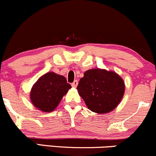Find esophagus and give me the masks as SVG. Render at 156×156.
I'll return each instance as SVG.
<instances>
[{"label":"esophagus","instance_id":"esophagus-1","mask_svg":"<svg viewBox=\"0 0 156 156\" xmlns=\"http://www.w3.org/2000/svg\"><path fill=\"white\" fill-rule=\"evenodd\" d=\"M78 81H77V80H75V81H74L73 83H72V86L73 87H76L77 86H78Z\"/></svg>","mask_w":156,"mask_h":156}]
</instances>
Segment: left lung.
Masks as SVG:
<instances>
[{"mask_svg":"<svg viewBox=\"0 0 156 156\" xmlns=\"http://www.w3.org/2000/svg\"><path fill=\"white\" fill-rule=\"evenodd\" d=\"M77 89L90 111L106 114L120 102L125 92V83L114 72L93 69L85 72Z\"/></svg>","mask_w":156,"mask_h":156,"instance_id":"1","label":"left lung"}]
</instances>
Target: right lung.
Returning <instances> with one entry per match:
<instances>
[{
	"label": "right lung",
	"mask_w": 156,
	"mask_h": 156,
	"mask_svg": "<svg viewBox=\"0 0 156 156\" xmlns=\"http://www.w3.org/2000/svg\"><path fill=\"white\" fill-rule=\"evenodd\" d=\"M71 87L65 77L55 73H48L39 78L33 86L31 101L40 111L51 112L57 108Z\"/></svg>",
	"instance_id": "obj_1"
}]
</instances>
